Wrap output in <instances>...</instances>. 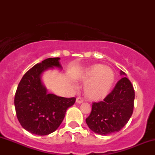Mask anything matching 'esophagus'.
<instances>
[{
	"instance_id": "34e87169",
	"label": "esophagus",
	"mask_w": 155,
	"mask_h": 155,
	"mask_svg": "<svg viewBox=\"0 0 155 155\" xmlns=\"http://www.w3.org/2000/svg\"><path fill=\"white\" fill-rule=\"evenodd\" d=\"M76 103H77V104H82L83 103V99L81 98V97H77V98H76Z\"/></svg>"
}]
</instances>
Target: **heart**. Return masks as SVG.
I'll list each match as a JSON object with an SVG mask.
<instances>
[{
    "label": "heart",
    "instance_id": "obj_1",
    "mask_svg": "<svg viewBox=\"0 0 155 155\" xmlns=\"http://www.w3.org/2000/svg\"><path fill=\"white\" fill-rule=\"evenodd\" d=\"M85 84L84 95L89 100L100 101L108 95L116 81V74L111 68L103 64L90 66L82 76Z\"/></svg>",
    "mask_w": 155,
    "mask_h": 155
}]
</instances>
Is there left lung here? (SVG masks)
<instances>
[{"instance_id": "left-lung-1", "label": "left lung", "mask_w": 155, "mask_h": 155, "mask_svg": "<svg viewBox=\"0 0 155 155\" xmlns=\"http://www.w3.org/2000/svg\"><path fill=\"white\" fill-rule=\"evenodd\" d=\"M121 75H125L120 71ZM135 91L130 81L124 76L104 101L92 104V111L86 119L94 133L102 136L119 132L133 114Z\"/></svg>"}]
</instances>
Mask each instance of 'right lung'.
I'll return each instance as SVG.
<instances>
[{
    "label": "right lung",
    "mask_w": 155,
    "mask_h": 155,
    "mask_svg": "<svg viewBox=\"0 0 155 155\" xmlns=\"http://www.w3.org/2000/svg\"><path fill=\"white\" fill-rule=\"evenodd\" d=\"M59 58H48L36 64L23 76L17 87L15 106L22 127L32 134L46 136L59 127L65 112L75 97H59L48 93L41 81L42 74L49 69L62 68Z\"/></svg>",
    "instance_id": "obj_1"
}]
</instances>
